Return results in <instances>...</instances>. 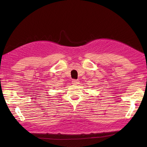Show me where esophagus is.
Instances as JSON below:
<instances>
[{"mask_svg":"<svg viewBox=\"0 0 147 147\" xmlns=\"http://www.w3.org/2000/svg\"><path fill=\"white\" fill-rule=\"evenodd\" d=\"M72 83L74 84H78L79 83V81L78 80H74H74H72Z\"/></svg>","mask_w":147,"mask_h":147,"instance_id":"esophagus-1","label":"esophagus"}]
</instances>
